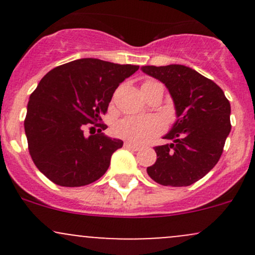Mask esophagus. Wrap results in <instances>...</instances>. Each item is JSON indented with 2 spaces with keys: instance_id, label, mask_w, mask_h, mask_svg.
<instances>
[{
  "instance_id": "34e87169",
  "label": "esophagus",
  "mask_w": 255,
  "mask_h": 255,
  "mask_svg": "<svg viewBox=\"0 0 255 255\" xmlns=\"http://www.w3.org/2000/svg\"><path fill=\"white\" fill-rule=\"evenodd\" d=\"M125 146L127 149H129V150H133V151H137V150H139V146L138 145H134V144H132V143H129V142H126L125 143Z\"/></svg>"
}]
</instances>
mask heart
<instances>
[{
    "label": "heart",
    "instance_id": "1",
    "mask_svg": "<svg viewBox=\"0 0 255 255\" xmlns=\"http://www.w3.org/2000/svg\"><path fill=\"white\" fill-rule=\"evenodd\" d=\"M158 84L154 80H146L142 87ZM165 126L159 117L155 116H128L122 118L115 125V133L122 139L133 144H143L150 138L159 135Z\"/></svg>",
    "mask_w": 255,
    "mask_h": 255
}]
</instances>
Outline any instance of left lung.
<instances>
[{"mask_svg": "<svg viewBox=\"0 0 255 255\" xmlns=\"http://www.w3.org/2000/svg\"><path fill=\"white\" fill-rule=\"evenodd\" d=\"M160 80L174 100L177 120L165 139L154 146L156 161L146 173L164 186H189L202 179L222 155L231 132V105L212 80L184 65L143 66Z\"/></svg>", "mask_w": 255, "mask_h": 255, "instance_id": "obj_1", "label": "left lung"}]
</instances>
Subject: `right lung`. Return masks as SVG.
Returning a JSON list of instances; mask_svg holds the SVG:
<instances>
[{
	"label": "right lung",
	"mask_w": 255,
	"mask_h": 255,
	"mask_svg": "<svg viewBox=\"0 0 255 255\" xmlns=\"http://www.w3.org/2000/svg\"><path fill=\"white\" fill-rule=\"evenodd\" d=\"M139 69L85 58L56 66L32 92L24 120L28 150L40 173L66 187L89 185L104 175L121 139L101 133L113 92ZM99 127L83 135L86 125Z\"/></svg>",
	"instance_id": "obj_1"
}]
</instances>
